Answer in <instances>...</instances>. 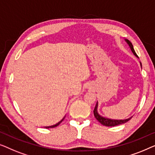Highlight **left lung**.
Returning a JSON list of instances; mask_svg holds the SVG:
<instances>
[{
	"label": "left lung",
	"mask_w": 155,
	"mask_h": 155,
	"mask_svg": "<svg viewBox=\"0 0 155 155\" xmlns=\"http://www.w3.org/2000/svg\"><path fill=\"white\" fill-rule=\"evenodd\" d=\"M124 41H125L126 43H127V44L128 45V46H129L130 51H132V53H134V55L136 56V58H139L138 55H137V54L136 53V52H135L134 46H133L132 43H130V41L129 40H128V39H126V38L124 39ZM140 64L141 68H142V64H141L140 62ZM97 108H98V102H97L96 105H95V107L94 109V111H93V113H94V116L95 117V119H96L98 121L100 124H102L103 126H117V125H120V124H123L126 123V122L129 121L130 119L132 118V117H129V118H128V119H112L106 118V117H102L99 114L98 111H97Z\"/></svg>",
	"instance_id": "8db88e82"
}]
</instances>
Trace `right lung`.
Instances as JSON below:
<instances>
[{"mask_svg":"<svg viewBox=\"0 0 155 155\" xmlns=\"http://www.w3.org/2000/svg\"><path fill=\"white\" fill-rule=\"evenodd\" d=\"M64 117H65V116L63 117L62 118V119L61 121H60L58 122V123H57L56 124H54V125H53V126H45V128H55V127H56V126H58L59 124H60L61 122H62L63 120H64Z\"/></svg>","mask_w":155,"mask_h":155,"instance_id":"1","label":"right lung"}]
</instances>
